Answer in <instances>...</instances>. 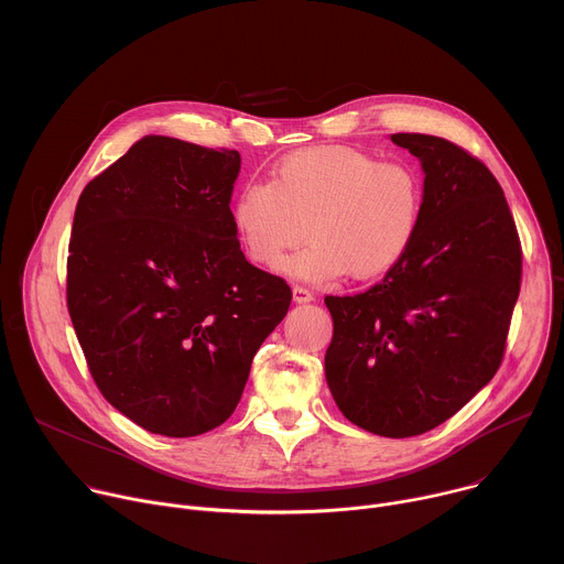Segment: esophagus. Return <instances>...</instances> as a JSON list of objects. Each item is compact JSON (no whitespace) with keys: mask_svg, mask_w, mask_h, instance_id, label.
Masks as SVG:
<instances>
[{"mask_svg":"<svg viewBox=\"0 0 564 564\" xmlns=\"http://www.w3.org/2000/svg\"><path fill=\"white\" fill-rule=\"evenodd\" d=\"M292 299H294V303H310V301H314V294H312L307 288L296 285V288L292 290Z\"/></svg>","mask_w":564,"mask_h":564,"instance_id":"1","label":"esophagus"}]
</instances>
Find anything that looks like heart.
<instances>
[{
	"mask_svg": "<svg viewBox=\"0 0 564 564\" xmlns=\"http://www.w3.org/2000/svg\"><path fill=\"white\" fill-rule=\"evenodd\" d=\"M422 214L424 181L413 165L350 147L294 151L268 185L240 187L229 207L240 248L261 268L276 270L307 235L308 248L281 267L307 283L386 274L409 254Z\"/></svg>",
	"mask_w": 564,
	"mask_h": 564,
	"instance_id": "obj_1",
	"label": "heart"
}]
</instances>
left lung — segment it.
Masks as SVG:
<instances>
[{
	"instance_id": "left-lung-1",
	"label": "left lung",
	"mask_w": 564,
	"mask_h": 564,
	"mask_svg": "<svg viewBox=\"0 0 564 564\" xmlns=\"http://www.w3.org/2000/svg\"><path fill=\"white\" fill-rule=\"evenodd\" d=\"M424 172L415 243L381 283L326 296V381L339 411L381 437L422 435L500 368L520 294L522 252L496 176L462 147L392 133Z\"/></svg>"
}]
</instances>
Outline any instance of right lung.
<instances>
[{
    "label": "right lung",
    "instance_id": "right-lung-1",
    "mask_svg": "<svg viewBox=\"0 0 564 564\" xmlns=\"http://www.w3.org/2000/svg\"><path fill=\"white\" fill-rule=\"evenodd\" d=\"M238 151L144 135L79 194L66 303L105 399L149 433L194 437L238 406L292 290L240 252Z\"/></svg>",
    "mask_w": 564,
    "mask_h": 564
}]
</instances>
